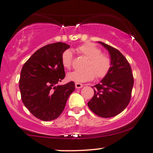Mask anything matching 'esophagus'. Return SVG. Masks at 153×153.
I'll use <instances>...</instances> for the list:
<instances>
[{
    "label": "esophagus",
    "mask_w": 153,
    "mask_h": 153,
    "mask_svg": "<svg viewBox=\"0 0 153 153\" xmlns=\"http://www.w3.org/2000/svg\"><path fill=\"white\" fill-rule=\"evenodd\" d=\"M83 87V84L80 83V82H75V88H81Z\"/></svg>",
    "instance_id": "obj_1"
}]
</instances>
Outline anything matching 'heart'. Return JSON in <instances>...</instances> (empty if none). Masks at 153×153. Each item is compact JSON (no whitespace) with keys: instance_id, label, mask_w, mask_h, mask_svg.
I'll return each instance as SVG.
<instances>
[{"instance_id":"1","label":"heart","mask_w":153,"mask_h":153,"mask_svg":"<svg viewBox=\"0 0 153 153\" xmlns=\"http://www.w3.org/2000/svg\"><path fill=\"white\" fill-rule=\"evenodd\" d=\"M77 52L88 60L85 62V71H73L67 75V79L75 82H84L94 80L95 76L97 78H105L109 73L112 66L111 58L108 54L102 53L99 47L91 42H86L76 48ZM62 65L67 69H71L73 62V53L67 50L62 52L61 56Z\"/></svg>"}]
</instances>
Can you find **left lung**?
I'll use <instances>...</instances> for the list:
<instances>
[{"instance_id": "left-lung-1", "label": "left lung", "mask_w": 153, "mask_h": 153, "mask_svg": "<svg viewBox=\"0 0 153 153\" xmlns=\"http://www.w3.org/2000/svg\"><path fill=\"white\" fill-rule=\"evenodd\" d=\"M99 43L109 52L112 66L101 82L92 87L94 96L88 106L96 115L110 118L120 114L129 104L134 78L126 57L114 47L101 42Z\"/></svg>"}]
</instances>
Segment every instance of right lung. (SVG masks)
Returning a JSON list of instances; mask_svg holds the SVG:
<instances>
[{
	"label": "right lung",
	"mask_w": 153,
	"mask_h": 153,
	"mask_svg": "<svg viewBox=\"0 0 153 153\" xmlns=\"http://www.w3.org/2000/svg\"><path fill=\"white\" fill-rule=\"evenodd\" d=\"M65 43L50 44L39 49L24 63L19 79V89L24 106L42 121L57 119L64 110L75 82L56 85L65 76L61 61Z\"/></svg>",
	"instance_id": "right-lung-1"
}]
</instances>
